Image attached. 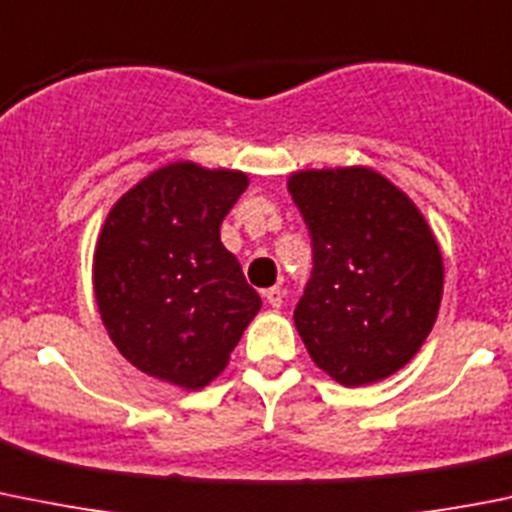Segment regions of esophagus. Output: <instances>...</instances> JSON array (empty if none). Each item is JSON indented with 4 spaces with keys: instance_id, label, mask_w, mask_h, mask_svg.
I'll use <instances>...</instances> for the list:
<instances>
[{
    "instance_id": "obj_1",
    "label": "esophagus",
    "mask_w": 512,
    "mask_h": 512,
    "mask_svg": "<svg viewBox=\"0 0 512 512\" xmlns=\"http://www.w3.org/2000/svg\"><path fill=\"white\" fill-rule=\"evenodd\" d=\"M262 295H265V300L270 302V307H282V297H285V292L280 290V287H267L265 292H262Z\"/></svg>"
}]
</instances>
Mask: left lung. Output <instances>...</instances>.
Here are the masks:
<instances>
[{
    "mask_svg": "<svg viewBox=\"0 0 512 512\" xmlns=\"http://www.w3.org/2000/svg\"><path fill=\"white\" fill-rule=\"evenodd\" d=\"M287 192L312 235V277L295 327L312 362L345 388L408 365L438 320L443 252L413 200L372 167L300 170Z\"/></svg>",
    "mask_w": 512,
    "mask_h": 512,
    "instance_id": "8db88e82",
    "label": "left lung"
}]
</instances>
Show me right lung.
Wrapping results in <instances>:
<instances>
[{"mask_svg": "<svg viewBox=\"0 0 512 512\" xmlns=\"http://www.w3.org/2000/svg\"><path fill=\"white\" fill-rule=\"evenodd\" d=\"M247 185L240 170L177 160L109 210L94 245V300L109 340L145 375L202 390L260 312V295L220 240Z\"/></svg>", "mask_w": 512, "mask_h": 512, "instance_id": "1", "label": "right lung"}]
</instances>
